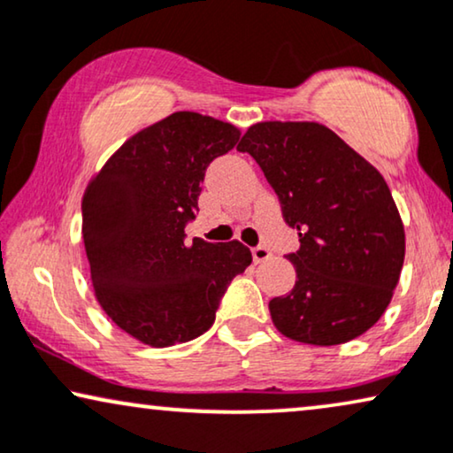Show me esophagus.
<instances>
[{
  "label": "esophagus",
  "mask_w": 453,
  "mask_h": 453,
  "mask_svg": "<svg viewBox=\"0 0 453 453\" xmlns=\"http://www.w3.org/2000/svg\"><path fill=\"white\" fill-rule=\"evenodd\" d=\"M269 257H271V252L267 246H255V249H252V258H255V263L267 261Z\"/></svg>",
  "instance_id": "34e87169"
}]
</instances>
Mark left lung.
<instances>
[{"label": "left lung", "instance_id": "left-lung-1", "mask_svg": "<svg viewBox=\"0 0 453 453\" xmlns=\"http://www.w3.org/2000/svg\"><path fill=\"white\" fill-rule=\"evenodd\" d=\"M300 234L286 255L296 286L269 303L289 340L335 346L363 335L388 309L403 265V226L381 173L317 122H261L238 144Z\"/></svg>", "mask_w": 453, "mask_h": 453}]
</instances>
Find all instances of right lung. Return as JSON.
Here are the masks:
<instances>
[{
  "label": "right lung",
  "mask_w": 453,
  "mask_h": 453,
  "mask_svg": "<svg viewBox=\"0 0 453 453\" xmlns=\"http://www.w3.org/2000/svg\"><path fill=\"white\" fill-rule=\"evenodd\" d=\"M232 124L176 111L126 141L82 198V240L107 317L155 348L203 335L234 277L252 263L234 242L195 238L209 164L238 144Z\"/></svg>",
  "instance_id": "right-lung-1"
}]
</instances>
